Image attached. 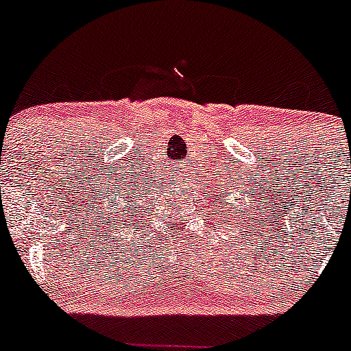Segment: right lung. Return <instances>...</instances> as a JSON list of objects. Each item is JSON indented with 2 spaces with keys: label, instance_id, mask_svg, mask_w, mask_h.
I'll list each match as a JSON object with an SVG mask.
<instances>
[{
  "label": "right lung",
  "instance_id": "right-lung-1",
  "mask_svg": "<svg viewBox=\"0 0 351 351\" xmlns=\"http://www.w3.org/2000/svg\"><path fill=\"white\" fill-rule=\"evenodd\" d=\"M110 207H114V221L112 230H123L128 228V221H133L135 218V207H133V193L130 197L128 193L123 191H114V198H110Z\"/></svg>",
  "mask_w": 351,
  "mask_h": 351
}]
</instances>
